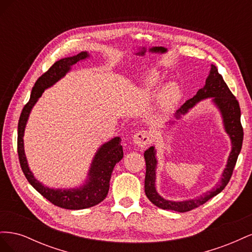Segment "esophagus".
I'll return each mask as SVG.
<instances>
[{
  "label": "esophagus",
  "mask_w": 252,
  "mask_h": 252,
  "mask_svg": "<svg viewBox=\"0 0 252 252\" xmlns=\"http://www.w3.org/2000/svg\"><path fill=\"white\" fill-rule=\"evenodd\" d=\"M152 141V134L150 131L141 130L133 135V143L139 147L147 146Z\"/></svg>",
  "instance_id": "34e87169"
}]
</instances>
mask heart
Instances as JSON below:
<instances>
[{
    "mask_svg": "<svg viewBox=\"0 0 252 252\" xmlns=\"http://www.w3.org/2000/svg\"><path fill=\"white\" fill-rule=\"evenodd\" d=\"M161 77L156 70H151L146 77L144 78V87L147 90H152L158 87ZM181 97L180 88L174 83H169L166 85L159 94V100L165 109H170L177 104Z\"/></svg>",
    "mask_w": 252,
    "mask_h": 252,
    "instance_id": "heart-1",
    "label": "heart"
}]
</instances>
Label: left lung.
Masks as SVG:
<instances>
[{"mask_svg": "<svg viewBox=\"0 0 252 252\" xmlns=\"http://www.w3.org/2000/svg\"><path fill=\"white\" fill-rule=\"evenodd\" d=\"M208 97H213L212 102L220 110L223 118V124L225 131L229 135L231 140V151L228 158L226 168L223 171L222 179L218 183L215 188L210 191L205 192L203 195L197 196L193 200H186L182 202H173L165 200L164 197L159 195L156 189V169H157V158L156 149L154 146L148 148L144 152L145 162H146V175H145V193L149 199V201L158 206V208L174 210L178 212L190 211L204 203L210 200L211 197L219 194L226 187L228 182L230 181L232 171L236 163V159L241 152L243 144V127L241 124V109L238 100L232 94L230 89L228 88L222 75L218 71V68L215 65H211V69L209 75L206 79L205 85L197 91L196 94L189 98L183 104L179 110L175 112V118L180 119L181 116L186 114L189 109L193 108L194 106L202 100ZM170 123V122H169ZM173 123V122H172Z\"/></svg>", "mask_w": 252, "mask_h": 252, "instance_id": "obj_1", "label": "left lung"}]
</instances>
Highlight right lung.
<instances>
[{
  "label": "right lung",
  "mask_w": 252,
  "mask_h": 252,
  "mask_svg": "<svg viewBox=\"0 0 252 252\" xmlns=\"http://www.w3.org/2000/svg\"><path fill=\"white\" fill-rule=\"evenodd\" d=\"M87 58H89L88 53L86 51H82L77 56L61 59L53 64L46 72L42 74L34 84L29 101L21 112L18 124V155L21 168L24 172L27 181L37 192H40L50 203L58 206V207L71 210L93 207V206L101 203L107 195L112 170L116 164L123 158L121 138L116 136L98 148L93 159V163H91L88 179L83 186L72 189H53L44 186L30 171L24 151L23 136H24L29 113L44 93V90L51 87L53 84L62 79L70 70L71 66Z\"/></svg>",
  "instance_id": "add662e5"
}]
</instances>
